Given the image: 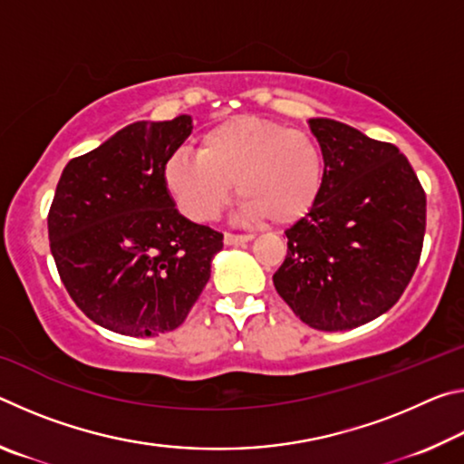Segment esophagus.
Instances as JSON below:
<instances>
[{"label": "esophagus", "mask_w": 464, "mask_h": 464, "mask_svg": "<svg viewBox=\"0 0 464 464\" xmlns=\"http://www.w3.org/2000/svg\"><path fill=\"white\" fill-rule=\"evenodd\" d=\"M254 239V235H239V233H225V243L227 246H243Z\"/></svg>", "instance_id": "1"}]
</instances>
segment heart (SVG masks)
I'll use <instances>...</instances> for the list:
<instances>
[{
    "mask_svg": "<svg viewBox=\"0 0 464 464\" xmlns=\"http://www.w3.org/2000/svg\"><path fill=\"white\" fill-rule=\"evenodd\" d=\"M324 179L315 139L256 116L215 124L202 135L198 153L178 151L163 166L168 192L196 223L217 218L237 182L243 218L290 225L315 207Z\"/></svg>",
    "mask_w": 464,
    "mask_h": 464,
    "instance_id": "heart-1",
    "label": "heart"
}]
</instances>
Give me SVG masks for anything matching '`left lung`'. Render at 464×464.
<instances>
[{
	"label": "left lung",
	"mask_w": 464,
	"mask_h": 464,
	"mask_svg": "<svg viewBox=\"0 0 464 464\" xmlns=\"http://www.w3.org/2000/svg\"><path fill=\"white\" fill-rule=\"evenodd\" d=\"M309 127L324 153V188L286 229L288 251L272 280L304 324L342 332L401 298L420 264L426 192L395 145L329 119Z\"/></svg>",
	"instance_id": "left-lung-1"
}]
</instances>
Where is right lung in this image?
Here are the masks:
<instances>
[{"instance_id":"right-lung-1","label":"right lung","mask_w":464,"mask_h":464,"mask_svg":"<svg viewBox=\"0 0 464 464\" xmlns=\"http://www.w3.org/2000/svg\"><path fill=\"white\" fill-rule=\"evenodd\" d=\"M190 116L132 122L63 169L49 210L51 254L93 324L153 337L184 324L223 249V233L178 213L163 166Z\"/></svg>"}]
</instances>
